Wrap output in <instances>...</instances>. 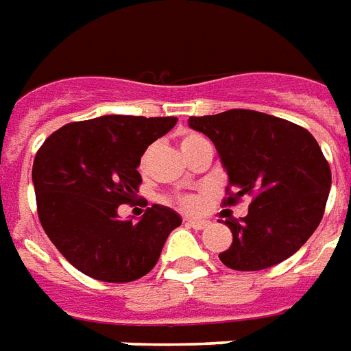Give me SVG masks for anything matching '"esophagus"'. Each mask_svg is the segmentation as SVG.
<instances>
[{"instance_id": "obj_1", "label": "esophagus", "mask_w": 351, "mask_h": 351, "mask_svg": "<svg viewBox=\"0 0 351 351\" xmlns=\"http://www.w3.org/2000/svg\"><path fill=\"white\" fill-rule=\"evenodd\" d=\"M185 222L194 229H204L207 228V223H209L207 220H202V218H186Z\"/></svg>"}]
</instances>
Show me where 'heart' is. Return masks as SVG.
<instances>
[{
	"mask_svg": "<svg viewBox=\"0 0 351 351\" xmlns=\"http://www.w3.org/2000/svg\"><path fill=\"white\" fill-rule=\"evenodd\" d=\"M197 138H204V136L196 135V133H186V135H183V138H181V149L189 146V144H192L194 141H197ZM144 160L146 159H142L141 168H144ZM178 205L181 207V209L196 210L197 207L202 205V197L194 196V194H185V196L178 197Z\"/></svg>",
	"mask_w": 351,
	"mask_h": 351,
	"instance_id": "b5f03b06",
	"label": "heart"
}]
</instances>
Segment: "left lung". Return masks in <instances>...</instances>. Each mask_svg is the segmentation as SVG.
Returning <instances> with one entry per match:
<instances>
[{"label":"left lung","instance_id":"obj_1","mask_svg":"<svg viewBox=\"0 0 351 351\" xmlns=\"http://www.w3.org/2000/svg\"><path fill=\"white\" fill-rule=\"evenodd\" d=\"M189 125L209 136L233 194L223 204L252 196L247 215L228 218L231 246L218 255L223 265L254 272L289 259L322 220L331 170L309 131L257 110L231 109L191 116Z\"/></svg>","mask_w":351,"mask_h":351}]
</instances>
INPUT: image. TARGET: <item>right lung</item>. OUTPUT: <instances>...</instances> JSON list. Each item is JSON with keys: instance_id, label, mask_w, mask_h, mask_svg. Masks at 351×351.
<instances>
[{"instance_id": "right-lung-1", "label": "right lung", "mask_w": 351, "mask_h": 351, "mask_svg": "<svg viewBox=\"0 0 351 351\" xmlns=\"http://www.w3.org/2000/svg\"><path fill=\"white\" fill-rule=\"evenodd\" d=\"M176 122V116L107 114L66 123L42 144L33 162L38 218L79 272L128 283L157 265L181 216L155 204L135 223L120 220L118 207L138 192V166L147 146Z\"/></svg>"}]
</instances>
